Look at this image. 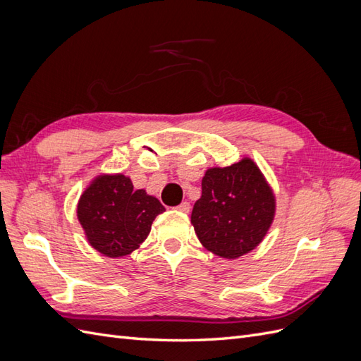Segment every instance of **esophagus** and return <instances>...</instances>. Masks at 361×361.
Wrapping results in <instances>:
<instances>
[{
  "label": "esophagus",
  "mask_w": 361,
  "mask_h": 361,
  "mask_svg": "<svg viewBox=\"0 0 361 361\" xmlns=\"http://www.w3.org/2000/svg\"><path fill=\"white\" fill-rule=\"evenodd\" d=\"M174 209L179 211V212H182V214H188V212H190V209H191V204H190L188 202H182L179 206L174 207Z\"/></svg>",
  "instance_id": "obj_1"
}]
</instances>
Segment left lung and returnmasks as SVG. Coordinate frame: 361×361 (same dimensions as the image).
<instances>
[{"mask_svg":"<svg viewBox=\"0 0 361 361\" xmlns=\"http://www.w3.org/2000/svg\"><path fill=\"white\" fill-rule=\"evenodd\" d=\"M276 195L251 158L207 169L191 214L202 245L224 259L255 250L274 220Z\"/></svg>","mask_w":361,"mask_h":361,"instance_id":"obj_1","label":"left lung"}]
</instances>
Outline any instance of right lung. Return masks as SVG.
Segmentation results:
<instances>
[{
  "mask_svg": "<svg viewBox=\"0 0 361 361\" xmlns=\"http://www.w3.org/2000/svg\"><path fill=\"white\" fill-rule=\"evenodd\" d=\"M164 211L166 207L157 197L145 190H134L122 173L94 178L76 206L87 241L108 257H122L137 250Z\"/></svg>",
  "mask_w": 361,
  "mask_h": 361,
  "instance_id": "add662e5",
  "label": "right lung"
}]
</instances>
